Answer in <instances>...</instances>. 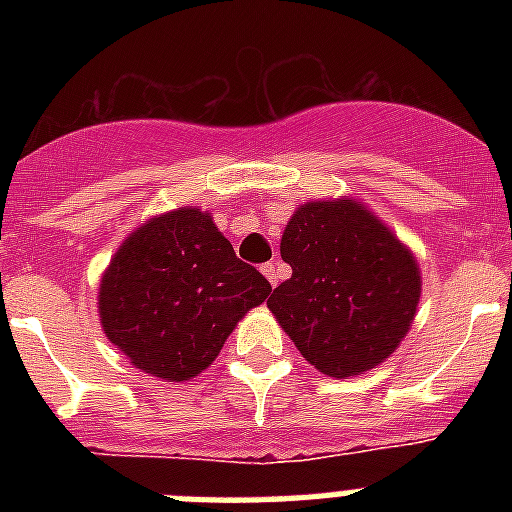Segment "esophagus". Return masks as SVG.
I'll list each match as a JSON object with an SVG mask.
<instances>
[{"mask_svg": "<svg viewBox=\"0 0 512 512\" xmlns=\"http://www.w3.org/2000/svg\"><path fill=\"white\" fill-rule=\"evenodd\" d=\"M261 271H264V277L271 282V287H277L279 279H282V269H279V264H274V261H269V264L261 266Z\"/></svg>", "mask_w": 512, "mask_h": 512, "instance_id": "obj_1", "label": "esophagus"}]
</instances>
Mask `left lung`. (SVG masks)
Returning <instances> with one entry per match:
<instances>
[{"mask_svg": "<svg viewBox=\"0 0 512 512\" xmlns=\"http://www.w3.org/2000/svg\"><path fill=\"white\" fill-rule=\"evenodd\" d=\"M279 251L292 277L266 305L315 369L354 377L400 346L418 307L420 271L366 207L307 202L287 223Z\"/></svg>", "mask_w": 512, "mask_h": 512, "instance_id": "left-lung-1", "label": "left lung"}]
</instances>
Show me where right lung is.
Instances as JSON below:
<instances>
[{"label":"right lung","mask_w":512,"mask_h":512,"mask_svg":"<svg viewBox=\"0 0 512 512\" xmlns=\"http://www.w3.org/2000/svg\"><path fill=\"white\" fill-rule=\"evenodd\" d=\"M269 292L210 212L182 207L122 243L99 284V318L130 364L184 382L215 361L235 323Z\"/></svg>","instance_id":"right-lung-1"}]
</instances>
